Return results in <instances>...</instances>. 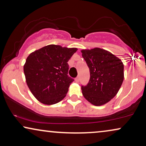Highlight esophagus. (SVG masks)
I'll return each mask as SVG.
<instances>
[{
  "instance_id": "1",
  "label": "esophagus",
  "mask_w": 146,
  "mask_h": 146,
  "mask_svg": "<svg viewBox=\"0 0 146 146\" xmlns=\"http://www.w3.org/2000/svg\"><path fill=\"white\" fill-rule=\"evenodd\" d=\"M75 81L77 82V83H78V82L79 81V76H78V77H77L75 78Z\"/></svg>"
}]
</instances>
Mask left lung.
I'll return each instance as SVG.
<instances>
[{
    "label": "left lung",
    "mask_w": 146,
    "mask_h": 146,
    "mask_svg": "<svg viewBox=\"0 0 146 146\" xmlns=\"http://www.w3.org/2000/svg\"><path fill=\"white\" fill-rule=\"evenodd\" d=\"M90 71L87 85H81L86 99L95 106L109 102L118 93L124 80L122 61L108 51L100 48L81 51Z\"/></svg>",
    "instance_id": "left-lung-1"
}]
</instances>
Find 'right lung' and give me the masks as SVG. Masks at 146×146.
Listing matches in <instances>:
<instances>
[{
	"label": "right lung",
	"instance_id": "1",
	"mask_svg": "<svg viewBox=\"0 0 146 146\" xmlns=\"http://www.w3.org/2000/svg\"><path fill=\"white\" fill-rule=\"evenodd\" d=\"M77 50V48L48 45L27 57L24 66L26 83L39 101L50 105L65 97L74 81L67 75V62Z\"/></svg>",
	"mask_w": 146,
	"mask_h": 146
}]
</instances>
